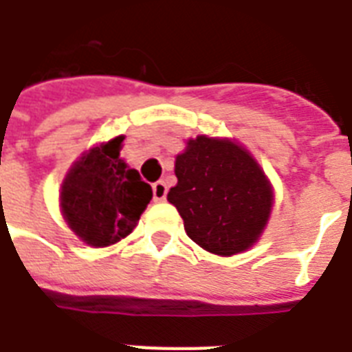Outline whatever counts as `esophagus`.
I'll use <instances>...</instances> for the list:
<instances>
[{"label": "esophagus", "instance_id": "1", "mask_svg": "<svg viewBox=\"0 0 352 352\" xmlns=\"http://www.w3.org/2000/svg\"><path fill=\"white\" fill-rule=\"evenodd\" d=\"M168 196V186L164 181H158V183L153 184V197H155V201H164Z\"/></svg>", "mask_w": 352, "mask_h": 352}]
</instances>
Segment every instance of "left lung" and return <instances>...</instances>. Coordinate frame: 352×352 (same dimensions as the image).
Segmentation results:
<instances>
[{
	"label": "left lung",
	"mask_w": 352,
	"mask_h": 352,
	"mask_svg": "<svg viewBox=\"0 0 352 352\" xmlns=\"http://www.w3.org/2000/svg\"><path fill=\"white\" fill-rule=\"evenodd\" d=\"M177 184L168 192L192 241L229 257L254 246L269 222L272 186L261 166L228 138L197 136L175 158Z\"/></svg>",
	"instance_id": "8db88e82"
}]
</instances>
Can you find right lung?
<instances>
[{"mask_svg": "<svg viewBox=\"0 0 352 352\" xmlns=\"http://www.w3.org/2000/svg\"><path fill=\"white\" fill-rule=\"evenodd\" d=\"M124 136L85 151L61 184L59 205L69 228L85 244L104 248L132 233L153 190L119 156Z\"/></svg>", "mask_w": 352, "mask_h": 352, "instance_id": "add662e5", "label": "right lung"}]
</instances>
